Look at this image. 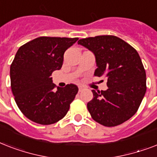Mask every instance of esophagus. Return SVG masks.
I'll return each instance as SVG.
<instances>
[{"mask_svg":"<svg viewBox=\"0 0 157 157\" xmlns=\"http://www.w3.org/2000/svg\"><path fill=\"white\" fill-rule=\"evenodd\" d=\"M78 88H79V92H81V91L83 90V89H84L82 86H79Z\"/></svg>","mask_w":157,"mask_h":157,"instance_id":"esophagus-1","label":"esophagus"}]
</instances>
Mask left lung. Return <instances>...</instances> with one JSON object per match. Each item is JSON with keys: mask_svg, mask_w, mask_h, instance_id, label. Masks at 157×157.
<instances>
[{"mask_svg": "<svg viewBox=\"0 0 157 157\" xmlns=\"http://www.w3.org/2000/svg\"><path fill=\"white\" fill-rule=\"evenodd\" d=\"M94 53V76L107 78V90H92L87 103L91 117L104 126H117L131 118L146 93V71L137 50L115 36H97L78 40Z\"/></svg>", "mask_w": 157, "mask_h": 157, "instance_id": "left-lung-1", "label": "left lung"}]
</instances>
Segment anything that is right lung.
<instances>
[{
  "instance_id": "add662e5",
  "label": "right lung",
  "mask_w": 157,
  "mask_h": 157,
  "mask_svg": "<svg viewBox=\"0 0 157 157\" xmlns=\"http://www.w3.org/2000/svg\"><path fill=\"white\" fill-rule=\"evenodd\" d=\"M78 38L40 36L22 45L10 65L11 90L24 116L40 124H51L63 119L78 92L68 84L57 87L50 77L61 69L63 54Z\"/></svg>"
}]
</instances>
